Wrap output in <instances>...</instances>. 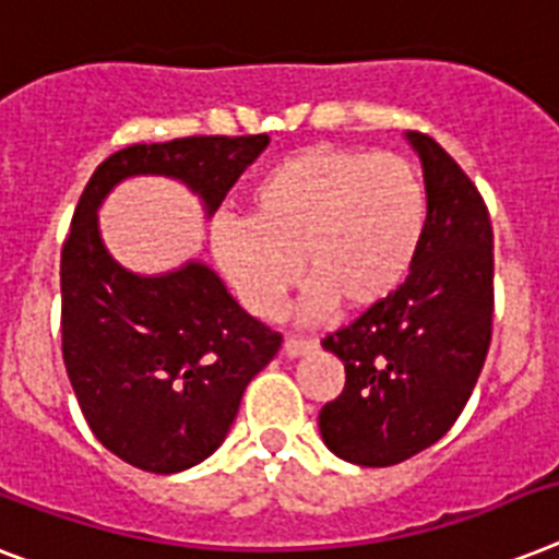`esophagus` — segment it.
<instances>
[{
	"mask_svg": "<svg viewBox=\"0 0 559 559\" xmlns=\"http://www.w3.org/2000/svg\"><path fill=\"white\" fill-rule=\"evenodd\" d=\"M310 350H316V342H312V338H295V335L284 338V353H287L289 358L304 356V353H310Z\"/></svg>",
	"mask_w": 559,
	"mask_h": 559,
	"instance_id": "1",
	"label": "esophagus"
}]
</instances>
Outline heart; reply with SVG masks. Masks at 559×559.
Here are the masks:
<instances>
[{
	"mask_svg": "<svg viewBox=\"0 0 559 559\" xmlns=\"http://www.w3.org/2000/svg\"><path fill=\"white\" fill-rule=\"evenodd\" d=\"M425 221V183L405 157L316 146L258 177L249 221L212 226V255L258 319L278 316L304 270L301 316L319 319L333 304L367 310L396 293Z\"/></svg>",
	"mask_w": 559,
	"mask_h": 559,
	"instance_id": "obj_1",
	"label": "heart"
}]
</instances>
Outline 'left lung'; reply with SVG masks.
<instances>
[{"instance_id": "1", "label": "left lung", "mask_w": 559, "mask_h": 559, "mask_svg": "<svg viewBox=\"0 0 559 559\" xmlns=\"http://www.w3.org/2000/svg\"><path fill=\"white\" fill-rule=\"evenodd\" d=\"M425 171L428 221L396 293L321 347L344 361L342 396L319 413L335 456L367 468L411 460L451 430L491 347L493 233L488 206L437 140L407 131Z\"/></svg>"}]
</instances>
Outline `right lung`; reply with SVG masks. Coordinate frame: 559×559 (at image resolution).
Wrapping results in <instances>:
<instances>
[{"instance_id": "obj_1", "label": "right lung", "mask_w": 559, "mask_h": 559, "mask_svg": "<svg viewBox=\"0 0 559 559\" xmlns=\"http://www.w3.org/2000/svg\"><path fill=\"white\" fill-rule=\"evenodd\" d=\"M266 134L180 138L120 148L91 175L62 243V358L94 437L140 471L177 474L221 448L247 384L281 333L252 319L201 261L163 275L117 264L97 209L126 177L186 183L215 215Z\"/></svg>"}]
</instances>
